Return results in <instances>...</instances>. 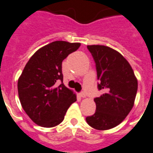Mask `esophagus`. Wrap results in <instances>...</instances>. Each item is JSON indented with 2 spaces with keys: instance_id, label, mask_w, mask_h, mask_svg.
Segmentation results:
<instances>
[{
  "instance_id": "obj_1",
  "label": "esophagus",
  "mask_w": 153,
  "mask_h": 153,
  "mask_svg": "<svg viewBox=\"0 0 153 153\" xmlns=\"http://www.w3.org/2000/svg\"><path fill=\"white\" fill-rule=\"evenodd\" d=\"M79 95H80V96H81V97H82V98H84V97H85V93H84V92H81V93H80Z\"/></svg>"
}]
</instances>
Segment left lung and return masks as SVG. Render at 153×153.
<instances>
[{
  "instance_id": "obj_1",
  "label": "left lung",
  "mask_w": 153,
  "mask_h": 153,
  "mask_svg": "<svg viewBox=\"0 0 153 153\" xmlns=\"http://www.w3.org/2000/svg\"><path fill=\"white\" fill-rule=\"evenodd\" d=\"M96 63L97 87L102 91L96 97V112L87 116L89 125L98 130H107L119 125L129 114L137 95V81L128 62L111 48L88 45Z\"/></svg>"
}]
</instances>
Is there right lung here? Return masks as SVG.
Wrapping results in <instances>:
<instances>
[{"label": "right lung", "mask_w": 153, "mask_h": 153, "mask_svg": "<svg viewBox=\"0 0 153 153\" xmlns=\"http://www.w3.org/2000/svg\"><path fill=\"white\" fill-rule=\"evenodd\" d=\"M80 46V43L54 41L37 51L24 68L18 80L19 98L25 113L38 125H58L76 100V95L62 82V63Z\"/></svg>", "instance_id": "1"}]
</instances>
